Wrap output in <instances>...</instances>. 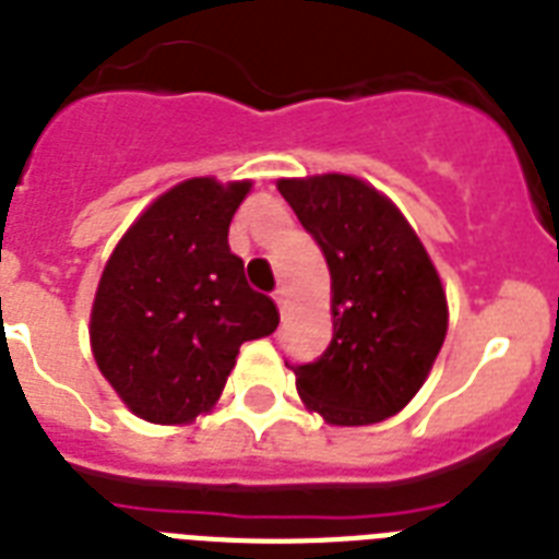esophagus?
<instances>
[{
    "label": "esophagus",
    "mask_w": 559,
    "mask_h": 559,
    "mask_svg": "<svg viewBox=\"0 0 559 559\" xmlns=\"http://www.w3.org/2000/svg\"><path fill=\"white\" fill-rule=\"evenodd\" d=\"M272 298H275V304H278L281 316H284V310H287V289L278 287V289H275V293H272Z\"/></svg>",
    "instance_id": "obj_1"
}]
</instances>
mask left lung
I'll list each match as a JSON object with an SVG mask.
<instances>
[{"mask_svg":"<svg viewBox=\"0 0 559 559\" xmlns=\"http://www.w3.org/2000/svg\"><path fill=\"white\" fill-rule=\"evenodd\" d=\"M330 266L333 342L289 365L304 405L330 425H373L416 396L448 333L442 281L382 192L350 175L278 180Z\"/></svg>","mask_w":559,"mask_h":559,"instance_id":"8db88e82","label":"left lung"}]
</instances>
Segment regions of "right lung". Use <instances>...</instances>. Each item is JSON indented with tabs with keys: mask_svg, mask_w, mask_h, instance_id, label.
Masks as SVG:
<instances>
[{
	"mask_svg": "<svg viewBox=\"0 0 559 559\" xmlns=\"http://www.w3.org/2000/svg\"><path fill=\"white\" fill-rule=\"evenodd\" d=\"M249 189V180H183L108 258L91 310V350L140 419L183 425L206 413L240 344L278 326L272 298L249 287L226 240Z\"/></svg>",
	"mask_w": 559,
	"mask_h": 559,
	"instance_id": "add662e5",
	"label": "right lung"
}]
</instances>
